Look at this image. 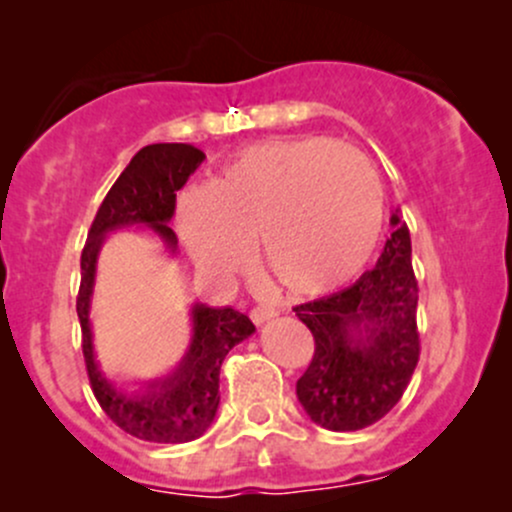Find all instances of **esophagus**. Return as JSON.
I'll return each mask as SVG.
<instances>
[{
    "instance_id": "esophagus-1",
    "label": "esophagus",
    "mask_w": 512,
    "mask_h": 512,
    "mask_svg": "<svg viewBox=\"0 0 512 512\" xmlns=\"http://www.w3.org/2000/svg\"><path fill=\"white\" fill-rule=\"evenodd\" d=\"M275 317V309H267V307H255L250 312V319L255 324H265V322H270V319Z\"/></svg>"
}]
</instances>
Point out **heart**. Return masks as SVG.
<instances>
[{"label": "heart", "mask_w": 512, "mask_h": 512, "mask_svg": "<svg viewBox=\"0 0 512 512\" xmlns=\"http://www.w3.org/2000/svg\"><path fill=\"white\" fill-rule=\"evenodd\" d=\"M384 190L369 158L329 138L247 146L210 188L180 195L175 227L205 272L227 277L247 242L289 294H322L369 262L381 235Z\"/></svg>", "instance_id": "obj_1"}]
</instances>
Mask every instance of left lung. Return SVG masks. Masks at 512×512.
Returning <instances> with one entry per match:
<instances>
[{
  "instance_id": "left-lung-1",
  "label": "left lung",
  "mask_w": 512,
  "mask_h": 512,
  "mask_svg": "<svg viewBox=\"0 0 512 512\" xmlns=\"http://www.w3.org/2000/svg\"><path fill=\"white\" fill-rule=\"evenodd\" d=\"M371 270L354 285L294 307L314 337L297 399L317 426L359 431L399 404L418 364V285L401 210Z\"/></svg>"
}]
</instances>
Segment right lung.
Instances as JSON below:
<instances>
[{
    "label": "right lung",
    "mask_w": 512,
    "mask_h": 512,
    "mask_svg": "<svg viewBox=\"0 0 512 512\" xmlns=\"http://www.w3.org/2000/svg\"><path fill=\"white\" fill-rule=\"evenodd\" d=\"M205 153L188 143H153L141 148L103 198L86 247L81 252V289L76 312L81 347L91 389L116 426L153 443H188L203 436L220 406V366L235 344L255 332V324L232 307H190V342L170 374L148 381H113L101 371L91 329L98 255L106 237L126 227H146L163 242L168 255L178 250V237L168 223L175 213V193L195 173Z\"/></svg>",
    "instance_id": "1"
}]
</instances>
